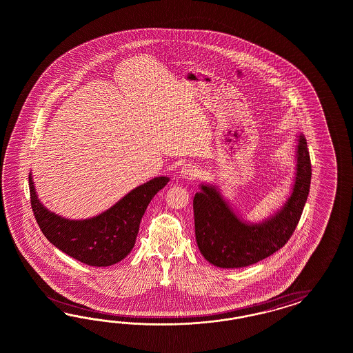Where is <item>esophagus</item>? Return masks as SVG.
<instances>
[{
  "instance_id": "esophagus-1",
  "label": "esophagus",
  "mask_w": 353,
  "mask_h": 353,
  "mask_svg": "<svg viewBox=\"0 0 353 353\" xmlns=\"http://www.w3.org/2000/svg\"><path fill=\"white\" fill-rule=\"evenodd\" d=\"M196 173H198V170H196V167L192 165V164H185V165L182 167L181 171H180L182 179H192V177L196 176Z\"/></svg>"
}]
</instances>
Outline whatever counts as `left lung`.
<instances>
[{
	"label": "left lung",
	"mask_w": 353,
	"mask_h": 353,
	"mask_svg": "<svg viewBox=\"0 0 353 353\" xmlns=\"http://www.w3.org/2000/svg\"><path fill=\"white\" fill-rule=\"evenodd\" d=\"M295 179L288 201L261 223H250L234 212L216 185L201 183L192 201L196 245L214 267L243 268L273 255L286 245L299 223L310 194V151L300 134L296 145Z\"/></svg>",
	"instance_id": "obj_1"
}]
</instances>
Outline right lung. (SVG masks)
I'll return each mask as SVG.
<instances>
[{"instance_id":"obj_1","label":"right lung","mask_w":353,"mask_h":353,"mask_svg":"<svg viewBox=\"0 0 353 353\" xmlns=\"http://www.w3.org/2000/svg\"><path fill=\"white\" fill-rule=\"evenodd\" d=\"M31 205L46 239L68 256L90 267H110L130 254L148 205L170 177H154L125 194L102 214L71 220L50 212L37 198L30 173Z\"/></svg>"}]
</instances>
